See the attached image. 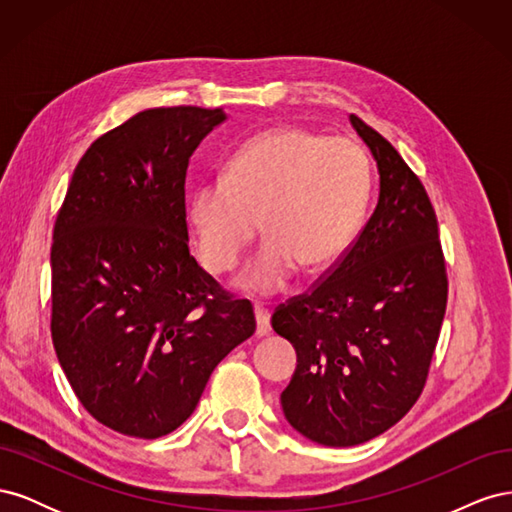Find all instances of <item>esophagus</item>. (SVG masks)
<instances>
[{
	"instance_id": "1",
	"label": "esophagus",
	"mask_w": 512,
	"mask_h": 512,
	"mask_svg": "<svg viewBox=\"0 0 512 512\" xmlns=\"http://www.w3.org/2000/svg\"><path fill=\"white\" fill-rule=\"evenodd\" d=\"M254 316H256V335L258 337L269 335L271 333V314L265 307H256Z\"/></svg>"
}]
</instances>
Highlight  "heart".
<instances>
[{
  "label": "heart",
  "mask_w": 512,
  "mask_h": 512,
  "mask_svg": "<svg viewBox=\"0 0 512 512\" xmlns=\"http://www.w3.org/2000/svg\"><path fill=\"white\" fill-rule=\"evenodd\" d=\"M369 162L346 136L277 128L247 141L224 179L188 198L196 252L211 273L232 271L258 230L267 237L237 286L254 297L282 292L301 267L322 271L346 252L361 226Z\"/></svg>",
  "instance_id": "1"
}]
</instances>
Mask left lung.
I'll return each instance as SVG.
<instances>
[{"mask_svg":"<svg viewBox=\"0 0 512 512\" xmlns=\"http://www.w3.org/2000/svg\"><path fill=\"white\" fill-rule=\"evenodd\" d=\"M350 123L376 160L378 205L324 282L271 318L273 331L297 350L284 416L322 446L363 444L416 404L448 292L423 183L384 136L356 115Z\"/></svg>","mask_w":512,"mask_h":512,"instance_id":"obj_1","label":"left lung"}]
</instances>
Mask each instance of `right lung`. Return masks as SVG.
Wrapping results in <instances>:
<instances>
[{"label":"right lung","instance_id":"obj_1","mask_svg":"<svg viewBox=\"0 0 512 512\" xmlns=\"http://www.w3.org/2000/svg\"><path fill=\"white\" fill-rule=\"evenodd\" d=\"M222 108H145L76 164L51 247V333L83 408L123 436L175 431L256 331L188 247L185 173Z\"/></svg>","mask_w":512,"mask_h":512}]
</instances>
